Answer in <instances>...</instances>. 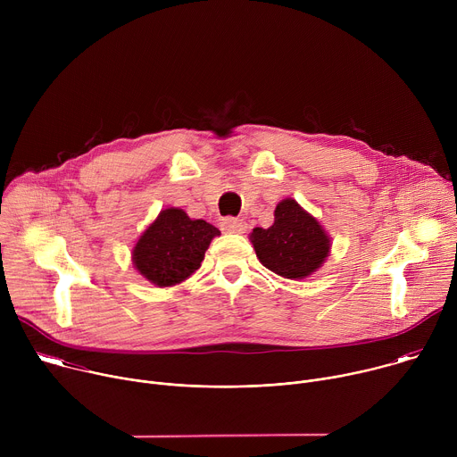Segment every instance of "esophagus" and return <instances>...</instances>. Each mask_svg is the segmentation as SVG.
Wrapping results in <instances>:
<instances>
[{"label": "esophagus", "instance_id": "1", "mask_svg": "<svg viewBox=\"0 0 457 457\" xmlns=\"http://www.w3.org/2000/svg\"><path fill=\"white\" fill-rule=\"evenodd\" d=\"M220 228H222V231H226V233H245L247 224H245V220H242V219L226 217V219H222Z\"/></svg>", "mask_w": 457, "mask_h": 457}]
</instances>
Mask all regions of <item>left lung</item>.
Returning a JSON list of instances; mask_svg holds the SVG:
<instances>
[{
    "instance_id": "8db88e82",
    "label": "left lung",
    "mask_w": 457,
    "mask_h": 457,
    "mask_svg": "<svg viewBox=\"0 0 457 457\" xmlns=\"http://www.w3.org/2000/svg\"><path fill=\"white\" fill-rule=\"evenodd\" d=\"M256 256L268 270L284 278H305L328 258L331 242L321 226L293 199L275 210V224L251 233Z\"/></svg>"
}]
</instances>
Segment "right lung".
<instances>
[{"label":"right lung","instance_id":"add662e5","mask_svg":"<svg viewBox=\"0 0 457 457\" xmlns=\"http://www.w3.org/2000/svg\"><path fill=\"white\" fill-rule=\"evenodd\" d=\"M217 235L220 231L206 220H191L177 208L164 210L136 244L134 266L155 286H175L201 268Z\"/></svg>","mask_w":457,"mask_h":457}]
</instances>
